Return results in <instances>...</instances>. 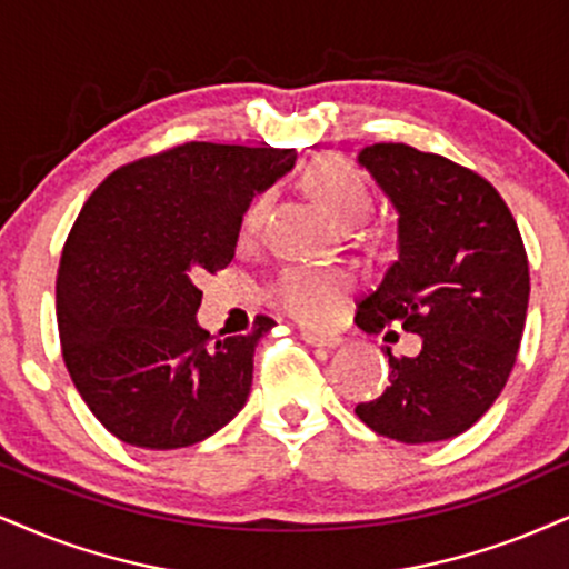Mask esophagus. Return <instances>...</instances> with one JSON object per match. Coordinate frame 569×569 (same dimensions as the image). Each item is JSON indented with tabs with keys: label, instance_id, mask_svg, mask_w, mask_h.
Here are the masks:
<instances>
[{
	"label": "esophagus",
	"instance_id": "1",
	"mask_svg": "<svg viewBox=\"0 0 569 569\" xmlns=\"http://www.w3.org/2000/svg\"><path fill=\"white\" fill-rule=\"evenodd\" d=\"M300 338H303L308 346H313V348H325V350H332V348H338L340 346V338L338 335H325V332H313V329H303V332H300Z\"/></svg>",
	"mask_w": 569,
	"mask_h": 569
}]
</instances>
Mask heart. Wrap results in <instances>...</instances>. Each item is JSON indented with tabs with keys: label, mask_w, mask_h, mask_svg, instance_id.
<instances>
[{
	"label": "heart",
	"mask_w": 569,
	"mask_h": 569,
	"mask_svg": "<svg viewBox=\"0 0 569 569\" xmlns=\"http://www.w3.org/2000/svg\"><path fill=\"white\" fill-rule=\"evenodd\" d=\"M306 189L329 219L342 223V227L363 221L371 208L369 181L363 179L359 168L338 156H321L308 166ZM269 206L271 192H261L252 198L242 219L244 231L252 234L263 227ZM350 287H353V277L348 271L321 269V266H290L279 273L271 296L273 303L298 321L327 325L338 317Z\"/></svg>",
	"instance_id": "b5f03b06"
}]
</instances>
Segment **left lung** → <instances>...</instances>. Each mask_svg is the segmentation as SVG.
<instances>
[{"instance_id": "8db88e82", "label": "left lung", "mask_w": 569, "mask_h": 569, "mask_svg": "<svg viewBox=\"0 0 569 569\" xmlns=\"http://www.w3.org/2000/svg\"><path fill=\"white\" fill-rule=\"evenodd\" d=\"M359 166L396 208L398 258L356 325L401 327L422 350L396 359L388 348L390 385L356 413L401 443L456 438L493 406L517 361L530 298L520 229L490 181L443 156L380 142Z\"/></svg>"}]
</instances>
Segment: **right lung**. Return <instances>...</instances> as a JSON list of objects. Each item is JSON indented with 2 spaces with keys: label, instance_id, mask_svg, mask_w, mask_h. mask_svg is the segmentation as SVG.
<instances>
[{
  "label": "right lung",
  "instance_id": "right-lung-1",
  "mask_svg": "<svg viewBox=\"0 0 569 569\" xmlns=\"http://www.w3.org/2000/svg\"><path fill=\"white\" fill-rule=\"evenodd\" d=\"M296 158L187 142L121 166L81 208L58 269L60 346L83 403L118 440L187 448L242 411L273 321L210 338L194 282L227 269L244 210Z\"/></svg>",
  "mask_w": 569,
  "mask_h": 569
}]
</instances>
